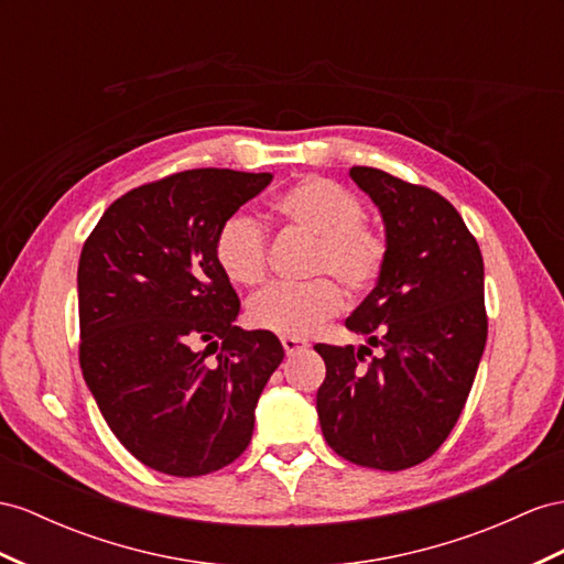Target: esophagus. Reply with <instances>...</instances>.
Returning <instances> with one entry per match:
<instances>
[{
	"mask_svg": "<svg viewBox=\"0 0 564 564\" xmlns=\"http://www.w3.org/2000/svg\"><path fill=\"white\" fill-rule=\"evenodd\" d=\"M281 345H283L285 355H297V352H302V350H307V348H310V343H307V340H302V338H291V336H283V338H281Z\"/></svg>",
	"mask_w": 564,
	"mask_h": 564,
	"instance_id": "34e87169",
	"label": "esophagus"
}]
</instances>
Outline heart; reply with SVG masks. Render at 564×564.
I'll return each mask as SVG.
<instances>
[{
  "label": "heart",
  "mask_w": 564,
  "mask_h": 564,
  "mask_svg": "<svg viewBox=\"0 0 564 564\" xmlns=\"http://www.w3.org/2000/svg\"><path fill=\"white\" fill-rule=\"evenodd\" d=\"M291 228L314 238L307 257V283H273L248 305V322L276 336H310L343 310L340 288L365 295L379 283L388 262V238L365 219V202L340 183L307 176L293 183L273 202ZM214 259L224 276L238 285H257L267 276V230L248 214H234L214 236Z\"/></svg>",
  "instance_id": "b5f03b06"
}]
</instances>
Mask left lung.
<instances>
[{"label": "left lung", "mask_w": 564, "mask_h": 564, "mask_svg": "<svg viewBox=\"0 0 564 564\" xmlns=\"http://www.w3.org/2000/svg\"><path fill=\"white\" fill-rule=\"evenodd\" d=\"M350 176L381 209L388 262L345 322L369 345H314L326 362L316 412L343 459L400 471L436 453L465 410L488 336L484 259L436 191L371 166ZM371 347L382 355L367 360Z\"/></svg>", "instance_id": "obj_1"}]
</instances>
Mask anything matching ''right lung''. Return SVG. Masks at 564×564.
<instances>
[{"instance_id":"obj_1","label":"right lung","mask_w":564,"mask_h":564,"mask_svg":"<svg viewBox=\"0 0 564 564\" xmlns=\"http://www.w3.org/2000/svg\"><path fill=\"white\" fill-rule=\"evenodd\" d=\"M271 173L191 169L133 187L97 221L78 262V359L128 453L202 476L250 445L254 408L283 359L269 330L234 322L240 300L214 236Z\"/></svg>"}]
</instances>
